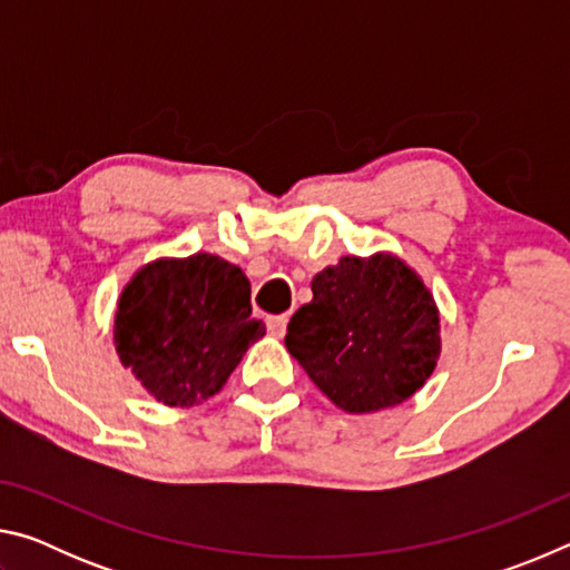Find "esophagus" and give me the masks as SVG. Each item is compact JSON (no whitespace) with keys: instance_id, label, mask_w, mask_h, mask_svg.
Listing matches in <instances>:
<instances>
[{"instance_id":"obj_1","label":"esophagus","mask_w":570,"mask_h":570,"mask_svg":"<svg viewBox=\"0 0 570 570\" xmlns=\"http://www.w3.org/2000/svg\"><path fill=\"white\" fill-rule=\"evenodd\" d=\"M266 324H268V332H272L274 336H278V340H282V336L286 334L288 316H286V314H282V316H268Z\"/></svg>"}]
</instances>
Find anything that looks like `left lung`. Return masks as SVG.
<instances>
[{"mask_svg":"<svg viewBox=\"0 0 570 570\" xmlns=\"http://www.w3.org/2000/svg\"><path fill=\"white\" fill-rule=\"evenodd\" d=\"M312 292L284 342L336 407L382 412L424 387L442 352L440 308L404 258L342 256L312 278Z\"/></svg>","mask_w":570,"mask_h":570,"instance_id":"8db88e82","label":"left lung"}]
</instances>
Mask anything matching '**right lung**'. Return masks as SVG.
<instances>
[{
    "label": "right lung",
    "mask_w": 570,
    "mask_h": 570,
    "mask_svg": "<svg viewBox=\"0 0 570 570\" xmlns=\"http://www.w3.org/2000/svg\"><path fill=\"white\" fill-rule=\"evenodd\" d=\"M250 284L238 266L214 254L160 256L122 286L112 346L153 400L193 407L214 397L262 340L250 320Z\"/></svg>",
    "instance_id": "obj_1"
}]
</instances>
